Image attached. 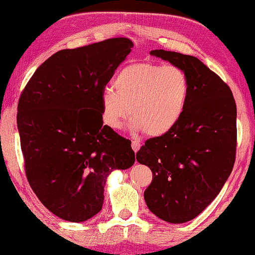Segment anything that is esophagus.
I'll return each mask as SVG.
<instances>
[{
  "instance_id": "esophagus-1",
  "label": "esophagus",
  "mask_w": 255,
  "mask_h": 255,
  "mask_svg": "<svg viewBox=\"0 0 255 255\" xmlns=\"http://www.w3.org/2000/svg\"><path fill=\"white\" fill-rule=\"evenodd\" d=\"M131 146H132V149H133L134 152L136 153L140 149V147H141V143H140L139 141H136V140H134V141H132Z\"/></svg>"
}]
</instances>
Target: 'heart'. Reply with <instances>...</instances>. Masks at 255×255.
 <instances>
[{"label": "heart", "mask_w": 255, "mask_h": 255, "mask_svg": "<svg viewBox=\"0 0 255 255\" xmlns=\"http://www.w3.org/2000/svg\"><path fill=\"white\" fill-rule=\"evenodd\" d=\"M113 85L115 91L106 88L101 95L102 120L112 130H121L130 113L132 130L161 136L185 113L190 84L178 66L130 64L117 73Z\"/></svg>", "instance_id": "b5f03b06"}]
</instances>
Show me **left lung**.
Wrapping results in <instances>:
<instances>
[{"mask_svg": "<svg viewBox=\"0 0 255 255\" xmlns=\"http://www.w3.org/2000/svg\"><path fill=\"white\" fill-rule=\"evenodd\" d=\"M150 55L182 69L190 94L179 123L169 133L147 140L136 153V161L153 172L143 198L158 219L185 223L217 197L230 176L237 108L228 85L197 57L163 49Z\"/></svg>", "mask_w": 255, "mask_h": 255, "instance_id": "1", "label": "left lung"}]
</instances>
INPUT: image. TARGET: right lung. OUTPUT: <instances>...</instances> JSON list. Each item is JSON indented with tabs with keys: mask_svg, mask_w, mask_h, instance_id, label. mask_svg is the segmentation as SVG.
I'll return each instance as SVG.
<instances>
[{
	"mask_svg": "<svg viewBox=\"0 0 255 255\" xmlns=\"http://www.w3.org/2000/svg\"><path fill=\"white\" fill-rule=\"evenodd\" d=\"M132 47L114 38L57 51L20 95L17 127L28 183L60 219L97 215L108 176L134 163L130 140L103 125L101 114L102 92Z\"/></svg>",
	"mask_w": 255,
	"mask_h": 255,
	"instance_id": "1",
	"label": "right lung"
}]
</instances>
